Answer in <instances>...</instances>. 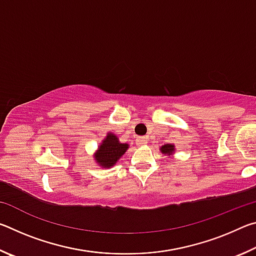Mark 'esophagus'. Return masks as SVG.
I'll list each match as a JSON object with an SVG mask.
<instances>
[{
	"label": "esophagus",
	"mask_w": 256,
	"mask_h": 256,
	"mask_svg": "<svg viewBox=\"0 0 256 256\" xmlns=\"http://www.w3.org/2000/svg\"><path fill=\"white\" fill-rule=\"evenodd\" d=\"M136 142L138 146H144L146 144V138L144 136H140V138H136Z\"/></svg>",
	"instance_id": "esophagus-1"
}]
</instances>
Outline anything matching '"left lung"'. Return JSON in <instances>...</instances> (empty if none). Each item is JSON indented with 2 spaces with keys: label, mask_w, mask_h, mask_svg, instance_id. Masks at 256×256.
I'll return each mask as SVG.
<instances>
[{
  "label": "left lung",
  "mask_w": 256,
  "mask_h": 256,
  "mask_svg": "<svg viewBox=\"0 0 256 256\" xmlns=\"http://www.w3.org/2000/svg\"><path fill=\"white\" fill-rule=\"evenodd\" d=\"M176 148L174 144H166L160 146V152L164 156H170V158H172V154H175Z\"/></svg>",
  "instance_id": "left-lung-1"
}]
</instances>
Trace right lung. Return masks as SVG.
<instances>
[{
	"label": "right lung",
	"instance_id": "add662e5",
	"mask_svg": "<svg viewBox=\"0 0 256 256\" xmlns=\"http://www.w3.org/2000/svg\"><path fill=\"white\" fill-rule=\"evenodd\" d=\"M128 146V144L120 142L115 133L108 132L98 146L96 152L94 154V162L100 168H112L126 152Z\"/></svg>",
	"mask_w": 256,
	"mask_h": 256
}]
</instances>
